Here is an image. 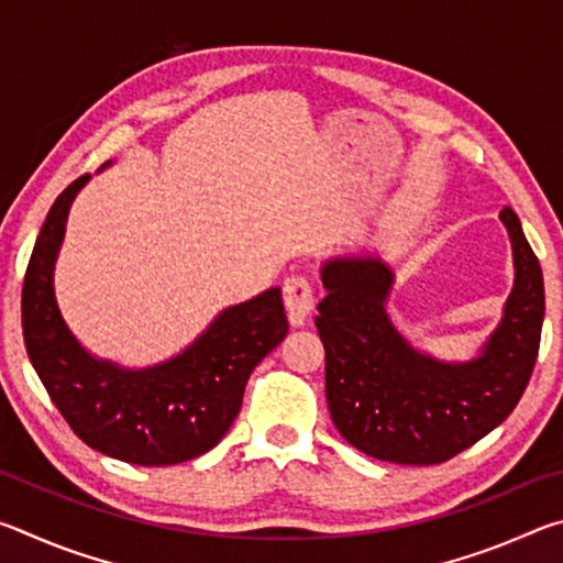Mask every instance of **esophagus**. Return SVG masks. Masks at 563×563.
Segmentation results:
<instances>
[{
    "label": "esophagus",
    "instance_id": "esophagus-1",
    "mask_svg": "<svg viewBox=\"0 0 563 563\" xmlns=\"http://www.w3.org/2000/svg\"><path fill=\"white\" fill-rule=\"evenodd\" d=\"M283 300L285 310L292 325H302L308 316L316 308V298H312V285L305 275H290L283 283Z\"/></svg>",
    "mask_w": 563,
    "mask_h": 563
}]
</instances>
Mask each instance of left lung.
<instances>
[{
	"instance_id": "8db88e82",
	"label": "left lung",
	"mask_w": 563,
	"mask_h": 563,
	"mask_svg": "<svg viewBox=\"0 0 563 563\" xmlns=\"http://www.w3.org/2000/svg\"><path fill=\"white\" fill-rule=\"evenodd\" d=\"M514 251V288L482 355L440 362L399 335L385 312L393 271L379 258L322 265L316 325L325 345V395L338 432L375 460L440 464L479 442L529 385L544 322V275L517 213H499Z\"/></svg>"
}]
</instances>
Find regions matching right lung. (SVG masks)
Returning a JSON list of instances; mask_svg holds the SVG:
<instances>
[{"instance_id": "1", "label": "right lung", "mask_w": 563, "mask_h": 563, "mask_svg": "<svg viewBox=\"0 0 563 563\" xmlns=\"http://www.w3.org/2000/svg\"><path fill=\"white\" fill-rule=\"evenodd\" d=\"M109 166V164H103ZM62 190L36 235L22 288L24 345L52 402L91 450L141 466L196 460L241 412L255 365L288 335L280 288L223 310L194 345L161 365L126 369L84 350L54 298V263L71 201Z\"/></svg>"}]
</instances>
